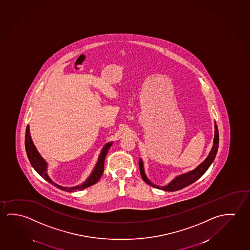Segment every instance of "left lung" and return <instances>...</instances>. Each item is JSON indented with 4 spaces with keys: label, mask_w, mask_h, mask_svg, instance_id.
Wrapping results in <instances>:
<instances>
[{
    "label": "left lung",
    "mask_w": 250,
    "mask_h": 250,
    "mask_svg": "<svg viewBox=\"0 0 250 250\" xmlns=\"http://www.w3.org/2000/svg\"><path fill=\"white\" fill-rule=\"evenodd\" d=\"M218 146H219V131H218L216 122L214 121V135H213V146L211 148V151H209L208 157L197 167L194 168L193 170L188 171V172L181 173L180 175H177L167 185L160 187L158 185L153 184L151 180L148 179L146 171H145L143 160L140 158L139 160L140 174H141V177H142V179H143L145 182H146L148 185H150L155 188L161 189L163 191H167V192L178 191V190L184 188L189 185L195 182L198 179H200L204 174L205 172H207V170L212 165L213 160H214V158L216 156Z\"/></svg>",
    "instance_id": "1"
}]
</instances>
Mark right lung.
Listing matches in <instances>:
<instances>
[{"mask_svg":"<svg viewBox=\"0 0 250 250\" xmlns=\"http://www.w3.org/2000/svg\"><path fill=\"white\" fill-rule=\"evenodd\" d=\"M113 144L112 141L111 142H107L104 146L102 150L99 153L98 160L95 164V167L92 169V171L90 172V175L81 184L74 186V187H62L61 185H58L52 180V179L49 176L48 174V167L49 164L46 161L42 156L40 154V152L37 151L36 146L34 145L33 140L30 135V131H29V125L27 126L26 129V134H25V149L27 155L29 158V162L32 166V167L36 170V172L42 177L44 180H47L50 184L53 185L55 187H57L59 189H61L62 191L65 192H75V191H80L83 189L87 188L92 185L96 184L99 179L102 176L103 172H104V160L106 157L107 152L109 151V149L111 146V145Z\"/></svg>","mask_w":250,"mask_h":250,"instance_id":"1","label":"right lung"}]
</instances>
